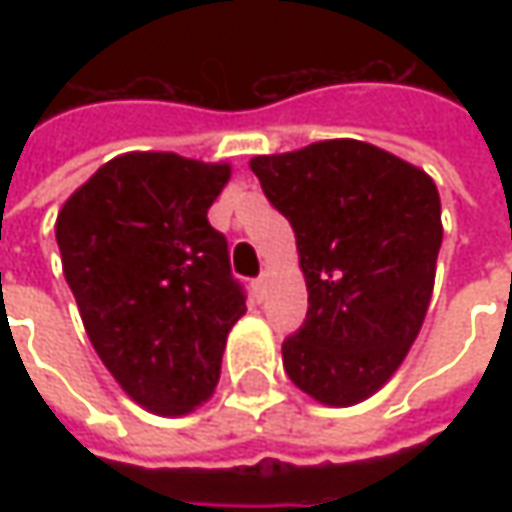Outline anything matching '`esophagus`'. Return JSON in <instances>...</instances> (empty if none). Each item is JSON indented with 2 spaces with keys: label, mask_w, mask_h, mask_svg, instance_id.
<instances>
[{
  "label": "esophagus",
  "mask_w": 512,
  "mask_h": 512,
  "mask_svg": "<svg viewBox=\"0 0 512 512\" xmlns=\"http://www.w3.org/2000/svg\"><path fill=\"white\" fill-rule=\"evenodd\" d=\"M265 290H267V276H259V279L253 282V293L262 299V296H265Z\"/></svg>",
  "instance_id": "esophagus-1"
}]
</instances>
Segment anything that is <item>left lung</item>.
Instances as JSON below:
<instances>
[{"label": "left lung", "instance_id": "left-lung-1", "mask_svg": "<svg viewBox=\"0 0 512 512\" xmlns=\"http://www.w3.org/2000/svg\"><path fill=\"white\" fill-rule=\"evenodd\" d=\"M250 170L293 227L307 282L305 325L282 344L285 373L316 402H364L422 330L442 247L439 190L359 139L256 156Z\"/></svg>", "mask_w": 512, "mask_h": 512}]
</instances>
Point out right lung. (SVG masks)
Instances as JSON below:
<instances>
[{
	"mask_svg": "<svg viewBox=\"0 0 512 512\" xmlns=\"http://www.w3.org/2000/svg\"><path fill=\"white\" fill-rule=\"evenodd\" d=\"M230 165L110 159L59 210L56 245L88 339L133 402L185 416L210 399L245 290L207 207Z\"/></svg>",
	"mask_w": 512,
	"mask_h": 512,
	"instance_id": "1",
	"label": "right lung"
}]
</instances>
